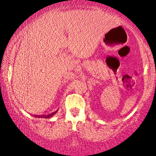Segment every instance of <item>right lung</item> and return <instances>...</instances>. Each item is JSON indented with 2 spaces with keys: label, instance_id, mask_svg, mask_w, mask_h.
Returning a JSON list of instances; mask_svg holds the SVG:
<instances>
[{
  "label": "right lung",
  "instance_id": "obj_1",
  "mask_svg": "<svg viewBox=\"0 0 156 156\" xmlns=\"http://www.w3.org/2000/svg\"><path fill=\"white\" fill-rule=\"evenodd\" d=\"M57 111H56V112H53L52 113V114H48V115H44V116H40V115H35V117H38V118H50V117H52V116H54V115L56 114Z\"/></svg>",
  "mask_w": 156,
  "mask_h": 156
}]
</instances>
